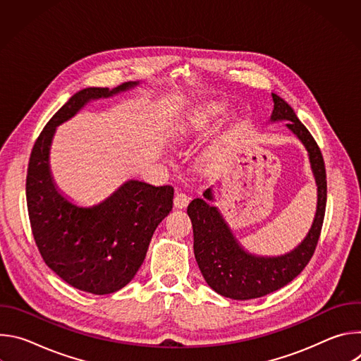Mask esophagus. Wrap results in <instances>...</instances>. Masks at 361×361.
<instances>
[{
	"label": "esophagus",
	"mask_w": 361,
	"mask_h": 361,
	"mask_svg": "<svg viewBox=\"0 0 361 361\" xmlns=\"http://www.w3.org/2000/svg\"><path fill=\"white\" fill-rule=\"evenodd\" d=\"M188 202H190V197H188L185 192L178 191V192L176 194V197H174V205H176L177 209H185L187 205H188Z\"/></svg>",
	"instance_id": "esophagus-1"
}]
</instances>
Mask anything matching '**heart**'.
<instances>
[{"label":"heart","instance_id":"obj_1","mask_svg":"<svg viewBox=\"0 0 361 361\" xmlns=\"http://www.w3.org/2000/svg\"><path fill=\"white\" fill-rule=\"evenodd\" d=\"M221 110H223V109H221V106H219V104H217V106H213V107H210V109L207 110V113H204V116H202V117H204V118H205V117H212V116H214V114L220 113Z\"/></svg>","mask_w":361,"mask_h":361}]
</instances>
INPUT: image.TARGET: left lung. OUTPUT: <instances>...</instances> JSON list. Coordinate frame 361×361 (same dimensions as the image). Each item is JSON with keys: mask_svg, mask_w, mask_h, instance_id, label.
<instances>
[{"mask_svg": "<svg viewBox=\"0 0 361 361\" xmlns=\"http://www.w3.org/2000/svg\"><path fill=\"white\" fill-rule=\"evenodd\" d=\"M274 110L271 121H287L310 157L317 184V210L313 226L305 238L290 252L279 257H260L247 252L233 235L223 216L207 201L213 200L212 188L204 198H194L188 204V217L192 223L194 255L202 277L219 294L233 300H250L267 295L293 281L313 257L326 213L327 180L323 154L294 110L277 94H271Z\"/></svg>", "mask_w": 361, "mask_h": 361, "instance_id": "1", "label": "left lung"}]
</instances>
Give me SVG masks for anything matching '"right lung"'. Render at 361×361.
Returning <instances> with one entry per match:
<instances>
[{
    "instance_id": "obj_1",
    "label": "right lung",
    "mask_w": 361,
    "mask_h": 361,
    "mask_svg": "<svg viewBox=\"0 0 361 361\" xmlns=\"http://www.w3.org/2000/svg\"><path fill=\"white\" fill-rule=\"evenodd\" d=\"M137 84L90 87L74 94L42 128L28 163V216L42 260L74 288L97 295L114 293L134 279L154 231L173 209L174 188L130 180L98 205L78 207L59 192L51 177L49 145L56 127L88 101Z\"/></svg>"
}]
</instances>
